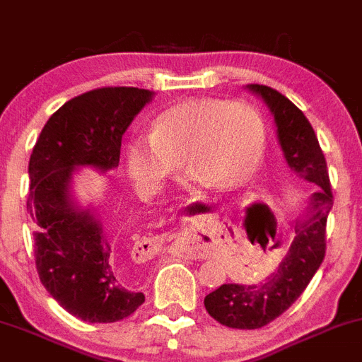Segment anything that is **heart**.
I'll use <instances>...</instances> for the list:
<instances>
[{
  "label": "heart",
  "mask_w": 362,
  "mask_h": 362,
  "mask_svg": "<svg viewBox=\"0 0 362 362\" xmlns=\"http://www.w3.org/2000/svg\"><path fill=\"white\" fill-rule=\"evenodd\" d=\"M267 136L262 117L244 103L186 99L155 118L151 136H136L124 151L137 192L153 195L180 173L216 189L247 185L262 167Z\"/></svg>",
  "instance_id": "b5f03b06"
}]
</instances>
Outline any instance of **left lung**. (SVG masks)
<instances>
[{
  "mask_svg": "<svg viewBox=\"0 0 362 362\" xmlns=\"http://www.w3.org/2000/svg\"><path fill=\"white\" fill-rule=\"evenodd\" d=\"M267 104L277 127V141L289 169L314 185L307 212L296 223V237L279 270L262 284H223L204 300L219 324L235 329H258L284 314L305 291L326 255V221L333 207L326 158L303 111L281 92L264 85H245Z\"/></svg>",
  "mask_w": 362,
  "mask_h": 362,
  "instance_id": "obj_1",
  "label": "left lung"
}]
</instances>
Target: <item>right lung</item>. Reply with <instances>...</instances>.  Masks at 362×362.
Wrapping results in <instances>:
<instances>
[{
	"instance_id": "right-lung-1",
	"label": "right lung",
	"mask_w": 362,
	"mask_h": 362,
	"mask_svg": "<svg viewBox=\"0 0 362 362\" xmlns=\"http://www.w3.org/2000/svg\"><path fill=\"white\" fill-rule=\"evenodd\" d=\"M153 98L136 87L78 95L48 118L29 158L28 211L40 281L64 310L87 322L129 317L144 294L118 267L98 207H83L74 197V174L81 167L117 169L122 136Z\"/></svg>"
}]
</instances>
